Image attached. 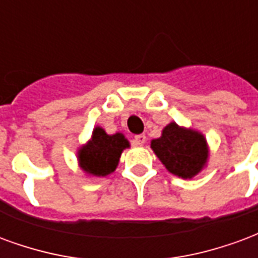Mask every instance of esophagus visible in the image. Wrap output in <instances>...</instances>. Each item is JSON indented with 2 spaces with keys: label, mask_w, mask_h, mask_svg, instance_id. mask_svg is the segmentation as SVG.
I'll return each mask as SVG.
<instances>
[{
  "label": "esophagus",
  "mask_w": 258,
  "mask_h": 258,
  "mask_svg": "<svg viewBox=\"0 0 258 258\" xmlns=\"http://www.w3.org/2000/svg\"><path fill=\"white\" fill-rule=\"evenodd\" d=\"M135 144L136 146H143L144 143H146V136L144 135H137V136H135Z\"/></svg>",
  "instance_id": "obj_1"
}]
</instances>
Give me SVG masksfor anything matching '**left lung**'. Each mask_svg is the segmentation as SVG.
Wrapping results in <instances>:
<instances>
[{"label": "left lung", "mask_w": 258, "mask_h": 258, "mask_svg": "<svg viewBox=\"0 0 258 258\" xmlns=\"http://www.w3.org/2000/svg\"><path fill=\"white\" fill-rule=\"evenodd\" d=\"M151 148L172 174L192 178L208 162L209 148L202 133L170 122L162 136L154 139Z\"/></svg>", "instance_id": "8db88e82"}]
</instances>
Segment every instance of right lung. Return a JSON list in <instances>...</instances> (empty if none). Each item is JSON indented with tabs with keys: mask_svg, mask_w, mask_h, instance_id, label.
<instances>
[{
	"mask_svg": "<svg viewBox=\"0 0 258 258\" xmlns=\"http://www.w3.org/2000/svg\"><path fill=\"white\" fill-rule=\"evenodd\" d=\"M129 147L127 139L122 133L107 135L100 126H96L92 139L78 151L80 168L90 176L104 177L116 169L122 151Z\"/></svg>",
	"mask_w": 258,
	"mask_h": 258,
	"instance_id": "1",
	"label": "right lung"
}]
</instances>
